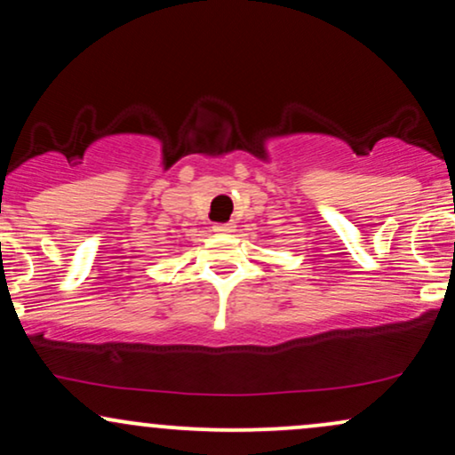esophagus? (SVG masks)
<instances>
[{
	"label": "esophagus",
	"instance_id": "1",
	"mask_svg": "<svg viewBox=\"0 0 455 455\" xmlns=\"http://www.w3.org/2000/svg\"><path fill=\"white\" fill-rule=\"evenodd\" d=\"M213 231H218V233H233L235 231V222L213 224Z\"/></svg>",
	"mask_w": 455,
	"mask_h": 455
}]
</instances>
